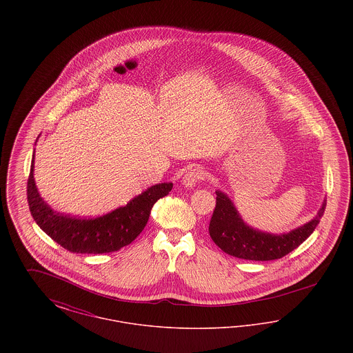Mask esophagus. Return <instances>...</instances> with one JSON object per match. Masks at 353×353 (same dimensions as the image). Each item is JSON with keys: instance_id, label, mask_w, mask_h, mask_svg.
<instances>
[{"instance_id": "1", "label": "esophagus", "mask_w": 353, "mask_h": 353, "mask_svg": "<svg viewBox=\"0 0 353 353\" xmlns=\"http://www.w3.org/2000/svg\"><path fill=\"white\" fill-rule=\"evenodd\" d=\"M203 177H205V170L200 167H194L186 172V174L183 179V183L185 186L190 188V186H194L197 183H200Z\"/></svg>"}]
</instances>
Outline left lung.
Here are the masks:
<instances>
[{"mask_svg": "<svg viewBox=\"0 0 353 353\" xmlns=\"http://www.w3.org/2000/svg\"><path fill=\"white\" fill-rule=\"evenodd\" d=\"M216 194V208L209 223V234L222 252L246 261L279 259L296 249L312 234L327 205V202H323L318 216L301 228L287 234H270L248 226L228 196L219 190Z\"/></svg>", "mask_w": 353, "mask_h": 353, "instance_id": "1", "label": "left lung"}]
</instances>
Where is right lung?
Returning <instances> with one entry per match:
<instances>
[{
  "mask_svg": "<svg viewBox=\"0 0 353 353\" xmlns=\"http://www.w3.org/2000/svg\"><path fill=\"white\" fill-rule=\"evenodd\" d=\"M34 154L28 179V202L37 225L71 252L104 254L130 245L145 228L153 203L172 190V183L153 185L125 206L98 219H77L57 213L43 201L34 183Z\"/></svg>",
  "mask_w": 353,
  "mask_h": 353,
  "instance_id": "add662e5",
  "label": "right lung"
}]
</instances>
